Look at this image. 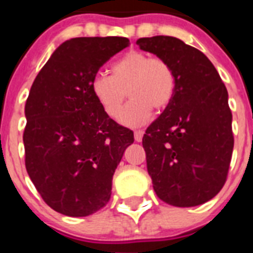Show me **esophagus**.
I'll list each match as a JSON object with an SVG mask.
<instances>
[{
    "label": "esophagus",
    "instance_id": "34e87169",
    "mask_svg": "<svg viewBox=\"0 0 253 253\" xmlns=\"http://www.w3.org/2000/svg\"><path fill=\"white\" fill-rule=\"evenodd\" d=\"M143 135H144V131L143 130H138L134 132V138H135V142H142L143 139Z\"/></svg>",
    "mask_w": 253,
    "mask_h": 253
}]
</instances>
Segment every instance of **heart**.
<instances>
[{
    "instance_id": "heart-1",
    "label": "heart",
    "mask_w": 253,
    "mask_h": 253,
    "mask_svg": "<svg viewBox=\"0 0 253 253\" xmlns=\"http://www.w3.org/2000/svg\"><path fill=\"white\" fill-rule=\"evenodd\" d=\"M176 75L172 65L162 57H151L140 51H130L110 65V75L97 73L90 91L109 117H118L126 98L131 101L119 115L125 126H142L150 121L152 109L163 110L172 101Z\"/></svg>"
}]
</instances>
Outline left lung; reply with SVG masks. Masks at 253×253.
I'll list each match as a JSON object with an SVG mask.
<instances>
[{
    "mask_svg": "<svg viewBox=\"0 0 253 253\" xmlns=\"http://www.w3.org/2000/svg\"><path fill=\"white\" fill-rule=\"evenodd\" d=\"M136 44L168 61L176 75L172 101L143 136L154 190L177 208L205 204L223 188L231 162L227 89L211 61L177 38H140Z\"/></svg>",
    "mask_w": 253,
    "mask_h": 253,
    "instance_id": "obj_1",
    "label": "left lung"
}]
</instances>
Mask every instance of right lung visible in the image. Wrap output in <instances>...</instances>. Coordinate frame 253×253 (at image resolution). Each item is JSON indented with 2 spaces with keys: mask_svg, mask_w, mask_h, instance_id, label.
<instances>
[{
  "mask_svg": "<svg viewBox=\"0 0 253 253\" xmlns=\"http://www.w3.org/2000/svg\"><path fill=\"white\" fill-rule=\"evenodd\" d=\"M127 38H73L38 73L26 101V169L44 202L68 216H86L109 202L113 176L134 132L102 110L91 79Z\"/></svg>",
  "mask_w": 253,
  "mask_h": 253,
  "instance_id": "add662e5",
  "label": "right lung"
}]
</instances>
